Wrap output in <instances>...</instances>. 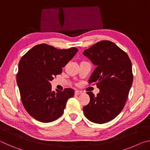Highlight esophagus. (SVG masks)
Returning <instances> with one entry per match:
<instances>
[{
  "label": "esophagus",
  "instance_id": "esophagus-1",
  "mask_svg": "<svg viewBox=\"0 0 150 150\" xmlns=\"http://www.w3.org/2000/svg\"><path fill=\"white\" fill-rule=\"evenodd\" d=\"M81 93H82V92H81V91H78V90L75 91V95H80V94H81Z\"/></svg>",
  "mask_w": 150,
  "mask_h": 150
}]
</instances>
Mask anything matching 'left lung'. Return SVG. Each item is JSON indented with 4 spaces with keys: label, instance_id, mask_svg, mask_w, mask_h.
Listing matches in <instances>:
<instances>
[{
    "label": "left lung",
    "instance_id": "1",
    "mask_svg": "<svg viewBox=\"0 0 150 150\" xmlns=\"http://www.w3.org/2000/svg\"><path fill=\"white\" fill-rule=\"evenodd\" d=\"M83 54L96 67L88 83H95L100 89L96 96L87 93L90 102L83 107V113L94 123L108 122L125 105L133 82L131 61L126 52L108 40L97 42Z\"/></svg>",
    "mask_w": 150,
    "mask_h": 150
}]
</instances>
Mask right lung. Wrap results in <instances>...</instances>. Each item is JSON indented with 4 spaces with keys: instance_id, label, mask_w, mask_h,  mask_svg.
Returning a JSON list of instances; mask_svg holds the SVG:
<instances>
[{
    "instance_id": "obj_1",
    "label": "right lung",
    "mask_w": 150,
    "mask_h": 150,
    "mask_svg": "<svg viewBox=\"0 0 150 150\" xmlns=\"http://www.w3.org/2000/svg\"><path fill=\"white\" fill-rule=\"evenodd\" d=\"M78 50H58L45 44L35 45L22 57L16 82L24 108L38 121L51 122L63 115L74 90H52L50 81L62 72V67L74 57Z\"/></svg>"
}]
</instances>
